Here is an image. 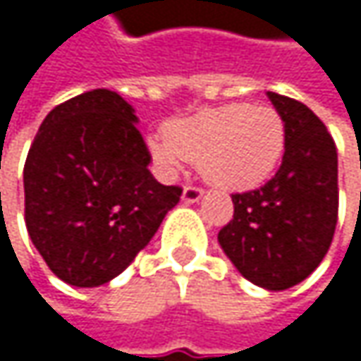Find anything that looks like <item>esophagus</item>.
I'll return each instance as SVG.
<instances>
[{
  "instance_id": "1",
  "label": "esophagus",
  "mask_w": 361,
  "mask_h": 361,
  "mask_svg": "<svg viewBox=\"0 0 361 361\" xmlns=\"http://www.w3.org/2000/svg\"><path fill=\"white\" fill-rule=\"evenodd\" d=\"M202 194H204V190H202V188L185 185V188H183V192H181V200H183V202H188V204H192V202H198Z\"/></svg>"
}]
</instances>
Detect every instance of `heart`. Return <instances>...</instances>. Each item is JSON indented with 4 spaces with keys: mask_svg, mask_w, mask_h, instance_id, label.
Returning <instances> with one entry per match:
<instances>
[{
    "mask_svg": "<svg viewBox=\"0 0 361 361\" xmlns=\"http://www.w3.org/2000/svg\"><path fill=\"white\" fill-rule=\"evenodd\" d=\"M148 146L165 176H176L190 161L213 185L240 192L257 188L276 171L286 129L274 109L226 104L173 123L167 135L152 137Z\"/></svg>",
    "mask_w": 361,
    "mask_h": 361,
    "instance_id": "heart-1",
    "label": "heart"
}]
</instances>
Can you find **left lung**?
<instances>
[{
  "mask_svg": "<svg viewBox=\"0 0 361 361\" xmlns=\"http://www.w3.org/2000/svg\"><path fill=\"white\" fill-rule=\"evenodd\" d=\"M267 98L286 129L282 165L265 185L232 194L234 219L217 240L249 282L286 290L303 282L330 249L338 165L334 140L314 110L274 92Z\"/></svg>",
  "mask_w": 361,
  "mask_h": 361,
  "instance_id": "left-lung-1",
  "label": "left lung"
}]
</instances>
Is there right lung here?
<instances>
[{
	"label": "right lung",
	"mask_w": 361,
	"mask_h": 361,
	"mask_svg": "<svg viewBox=\"0 0 361 361\" xmlns=\"http://www.w3.org/2000/svg\"><path fill=\"white\" fill-rule=\"evenodd\" d=\"M137 116L116 92L92 90L49 110L25 163V221L47 267L92 288L116 278L180 202L152 178Z\"/></svg>",
	"instance_id": "right-lung-1"
}]
</instances>
